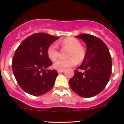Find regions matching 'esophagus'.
Instances as JSON below:
<instances>
[{"instance_id":"34e87169","label":"esophagus","mask_w":124,"mask_h":124,"mask_svg":"<svg viewBox=\"0 0 124 124\" xmlns=\"http://www.w3.org/2000/svg\"><path fill=\"white\" fill-rule=\"evenodd\" d=\"M64 71V70H57V71H58V73H62V72H63Z\"/></svg>"}]
</instances>
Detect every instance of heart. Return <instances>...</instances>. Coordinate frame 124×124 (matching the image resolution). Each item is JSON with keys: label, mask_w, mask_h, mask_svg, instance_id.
Returning <instances> with one entry per match:
<instances>
[{"label": "heart", "mask_w": 124, "mask_h": 124, "mask_svg": "<svg viewBox=\"0 0 124 124\" xmlns=\"http://www.w3.org/2000/svg\"><path fill=\"white\" fill-rule=\"evenodd\" d=\"M61 45L70 48L67 60L58 59L53 64V66L58 70H64L67 68L74 66L76 62L81 63L86 56V50L81 45V43L78 39L73 37H69L61 41ZM47 54L49 58L54 61L59 55L58 48L56 43H52L47 49Z\"/></svg>", "instance_id": "1"}]
</instances>
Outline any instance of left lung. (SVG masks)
I'll list each match as a JSON object with an SVG mask.
<instances>
[{
  "mask_svg": "<svg viewBox=\"0 0 124 124\" xmlns=\"http://www.w3.org/2000/svg\"><path fill=\"white\" fill-rule=\"evenodd\" d=\"M86 45V56L69 81L72 90L83 97L97 95L105 88L111 75L112 60L109 49L100 38L83 33L76 36Z\"/></svg>",
  "mask_w": 124,
  "mask_h": 124,
  "instance_id": "8db88e82",
  "label": "left lung"
}]
</instances>
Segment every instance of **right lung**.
<instances>
[{"mask_svg":"<svg viewBox=\"0 0 124 124\" xmlns=\"http://www.w3.org/2000/svg\"><path fill=\"white\" fill-rule=\"evenodd\" d=\"M58 39L46 33H35L25 39L15 51L13 73L20 87L29 94L43 95L54 85L58 74L56 70L47 69L52 64L47 49Z\"/></svg>","mask_w":124,"mask_h":124,"instance_id":"1","label":"right lung"}]
</instances>
